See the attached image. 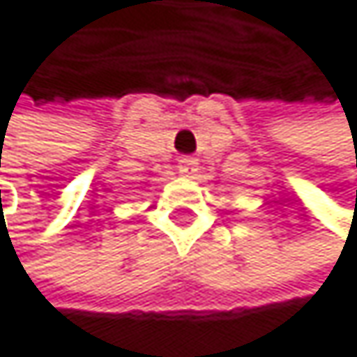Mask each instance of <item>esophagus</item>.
Wrapping results in <instances>:
<instances>
[{
    "label": "esophagus",
    "instance_id": "obj_1",
    "mask_svg": "<svg viewBox=\"0 0 357 357\" xmlns=\"http://www.w3.org/2000/svg\"><path fill=\"white\" fill-rule=\"evenodd\" d=\"M195 170H197V160H195V158L187 155V158H181V160H178V172H181L183 176H193Z\"/></svg>",
    "mask_w": 357,
    "mask_h": 357
}]
</instances>
